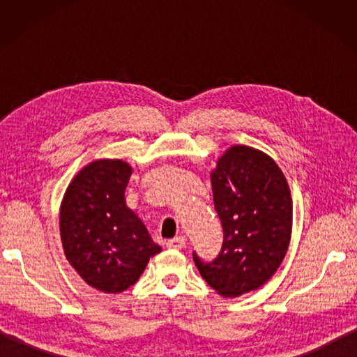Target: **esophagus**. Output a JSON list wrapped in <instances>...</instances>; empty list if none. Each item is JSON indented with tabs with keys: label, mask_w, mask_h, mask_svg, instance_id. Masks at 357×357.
Segmentation results:
<instances>
[{
	"label": "esophagus",
	"mask_w": 357,
	"mask_h": 357,
	"mask_svg": "<svg viewBox=\"0 0 357 357\" xmlns=\"http://www.w3.org/2000/svg\"><path fill=\"white\" fill-rule=\"evenodd\" d=\"M185 244H187V241H185L184 236H174L173 239L167 241V247H169V248H174V250L184 248Z\"/></svg>",
	"instance_id": "1"
}]
</instances>
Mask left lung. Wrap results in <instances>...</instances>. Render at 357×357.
Wrapping results in <instances>:
<instances>
[{
	"label": "left lung",
	"instance_id": "left-lung-1",
	"mask_svg": "<svg viewBox=\"0 0 357 357\" xmlns=\"http://www.w3.org/2000/svg\"><path fill=\"white\" fill-rule=\"evenodd\" d=\"M224 229L221 253L204 262L201 276L224 298L255 291L275 275L291 239L290 187L275 159L248 146H231L210 173Z\"/></svg>",
	"mask_w": 357,
	"mask_h": 357
}]
</instances>
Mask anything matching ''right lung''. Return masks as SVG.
<instances>
[{
  "instance_id": "1",
  "label": "right lung",
  "mask_w": 357,
  "mask_h": 357,
  "mask_svg": "<svg viewBox=\"0 0 357 357\" xmlns=\"http://www.w3.org/2000/svg\"><path fill=\"white\" fill-rule=\"evenodd\" d=\"M133 169L123 159H96L75 174L59 207L67 261L87 285L116 294L127 290L161 252L126 204Z\"/></svg>"
}]
</instances>
